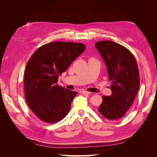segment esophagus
Listing matches in <instances>:
<instances>
[{
    "label": "esophagus",
    "instance_id": "esophagus-1",
    "mask_svg": "<svg viewBox=\"0 0 157 157\" xmlns=\"http://www.w3.org/2000/svg\"><path fill=\"white\" fill-rule=\"evenodd\" d=\"M80 93L82 94H90V92H89L88 91H84V90H81V91H80Z\"/></svg>",
    "mask_w": 157,
    "mask_h": 157
}]
</instances>
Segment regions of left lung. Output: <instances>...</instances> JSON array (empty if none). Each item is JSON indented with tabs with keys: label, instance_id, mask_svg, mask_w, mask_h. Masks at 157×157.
Returning <instances> with one entry per match:
<instances>
[{
	"label": "left lung",
	"instance_id": "left-lung-1",
	"mask_svg": "<svg viewBox=\"0 0 157 157\" xmlns=\"http://www.w3.org/2000/svg\"><path fill=\"white\" fill-rule=\"evenodd\" d=\"M96 48L107 65L112 94L102 96L98 109L107 119L117 120L125 115L140 89V75L131 52L115 42H97Z\"/></svg>",
	"mask_w": 157,
	"mask_h": 157
}]
</instances>
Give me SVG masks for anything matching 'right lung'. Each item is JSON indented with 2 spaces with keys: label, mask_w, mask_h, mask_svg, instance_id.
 <instances>
[{
  "label": "right lung",
  "mask_w": 157,
  "mask_h": 157,
  "mask_svg": "<svg viewBox=\"0 0 157 157\" xmlns=\"http://www.w3.org/2000/svg\"><path fill=\"white\" fill-rule=\"evenodd\" d=\"M85 49L80 42H50L38 48L28 61L24 73L26 101L41 121L52 124L69 112L77 92L57 82L59 76Z\"/></svg>",
  "instance_id": "obj_1"
}]
</instances>
